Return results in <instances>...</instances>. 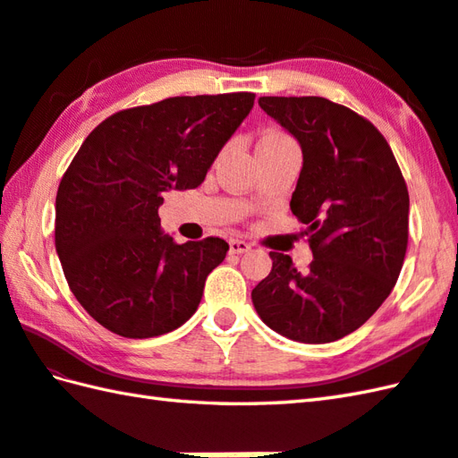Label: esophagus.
<instances>
[{
  "instance_id": "esophagus-1",
  "label": "esophagus",
  "mask_w": 458,
  "mask_h": 458,
  "mask_svg": "<svg viewBox=\"0 0 458 458\" xmlns=\"http://www.w3.org/2000/svg\"><path fill=\"white\" fill-rule=\"evenodd\" d=\"M250 250V244L244 240H230V251L232 254H244Z\"/></svg>"
}]
</instances>
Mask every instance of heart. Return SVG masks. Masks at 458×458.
Wrapping results in <instances>:
<instances>
[{"label":"heart","mask_w":458,"mask_h":458,"mask_svg":"<svg viewBox=\"0 0 458 458\" xmlns=\"http://www.w3.org/2000/svg\"><path fill=\"white\" fill-rule=\"evenodd\" d=\"M279 143H293V141L279 131H267L266 135H261V140L258 141V149L266 148V145H279Z\"/></svg>","instance_id":"b5f03b06"}]
</instances>
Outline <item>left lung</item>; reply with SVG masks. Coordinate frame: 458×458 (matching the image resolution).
I'll list each match as a JSON object with an SVG mask.
<instances>
[{
	"instance_id": "left-lung-1",
	"label": "left lung",
	"mask_w": 458,
	"mask_h": 458,
	"mask_svg": "<svg viewBox=\"0 0 458 458\" xmlns=\"http://www.w3.org/2000/svg\"><path fill=\"white\" fill-rule=\"evenodd\" d=\"M259 108L293 135L303 169L291 212L313 250L305 274L269 251V276L251 291L259 318L297 343H335L392 293L410 238V192L372 122L320 96H261Z\"/></svg>"
}]
</instances>
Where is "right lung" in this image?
<instances>
[{"mask_svg": "<svg viewBox=\"0 0 458 458\" xmlns=\"http://www.w3.org/2000/svg\"><path fill=\"white\" fill-rule=\"evenodd\" d=\"M254 98L174 96L110 115L81 145L56 191L55 246L72 295L104 328L151 338L199 309L228 244L163 234V192L199 187Z\"/></svg>", "mask_w": 458, "mask_h": 458, "instance_id": "right-lung-1", "label": "right lung"}]
</instances>
